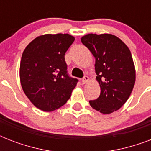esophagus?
Here are the masks:
<instances>
[{
	"mask_svg": "<svg viewBox=\"0 0 151 151\" xmlns=\"http://www.w3.org/2000/svg\"><path fill=\"white\" fill-rule=\"evenodd\" d=\"M88 81H89V78H88V76H85V77L81 79V82H82L83 84H86Z\"/></svg>",
	"mask_w": 151,
	"mask_h": 151,
	"instance_id": "1",
	"label": "esophagus"
}]
</instances>
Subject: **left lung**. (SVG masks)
I'll use <instances>...</instances> for the list:
<instances>
[{"mask_svg":"<svg viewBox=\"0 0 151 151\" xmlns=\"http://www.w3.org/2000/svg\"><path fill=\"white\" fill-rule=\"evenodd\" d=\"M81 42L96 58L95 70L100 95L90 106L103 114L119 110L130 96L136 81L131 52L117 37L110 34H89Z\"/></svg>","mask_w":151,"mask_h":151,"instance_id":"1","label":"left lung"}]
</instances>
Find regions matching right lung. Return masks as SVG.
Returning <instances> with one entry per match:
<instances>
[{"label": "right lung", "mask_w": 151, "mask_h": 151, "mask_svg": "<svg viewBox=\"0 0 151 151\" xmlns=\"http://www.w3.org/2000/svg\"><path fill=\"white\" fill-rule=\"evenodd\" d=\"M74 41L67 34H44L26 47L20 62L22 90L37 108L50 112L67 102L78 80L67 73L65 53Z\"/></svg>", "instance_id": "1"}]
</instances>
